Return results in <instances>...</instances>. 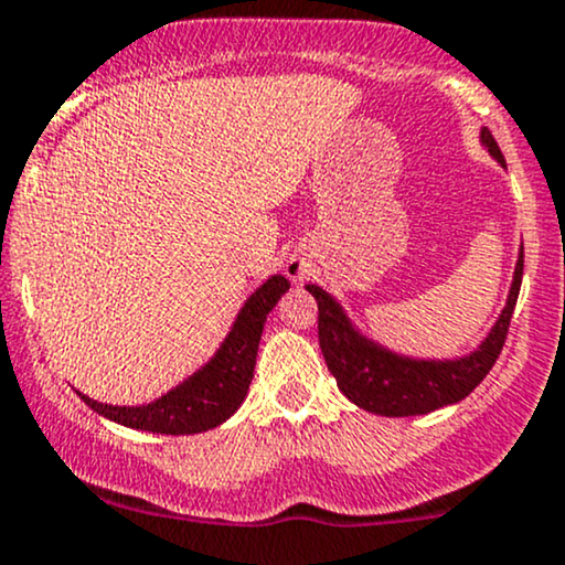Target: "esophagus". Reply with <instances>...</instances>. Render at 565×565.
Returning <instances> with one entry per match:
<instances>
[{
	"label": "esophagus",
	"instance_id": "34e87169",
	"mask_svg": "<svg viewBox=\"0 0 565 565\" xmlns=\"http://www.w3.org/2000/svg\"><path fill=\"white\" fill-rule=\"evenodd\" d=\"M305 274H308V265H305L302 260H291L289 263V276L295 278V281H300V278H305Z\"/></svg>",
	"mask_w": 565,
	"mask_h": 565
}]
</instances>
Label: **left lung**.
I'll use <instances>...</instances> for the list:
<instances>
[{
    "mask_svg": "<svg viewBox=\"0 0 565 565\" xmlns=\"http://www.w3.org/2000/svg\"><path fill=\"white\" fill-rule=\"evenodd\" d=\"M481 140L491 157L504 164L502 151L489 129H483ZM521 278L523 252L518 257L508 305H504L494 329L481 342V348L457 361H414L374 345L350 327L348 316L327 291L308 284V291L319 302V345L329 372L337 380V387L355 406L382 414V417H414V414H427L440 406L457 404L476 391L491 372V366L497 364L504 340H508Z\"/></svg>",
    "mask_w": 565,
    "mask_h": 565,
    "instance_id": "1",
    "label": "left lung"
}]
</instances>
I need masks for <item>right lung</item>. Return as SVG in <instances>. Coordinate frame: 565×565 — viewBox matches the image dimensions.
<instances>
[{
  "label": "right lung",
  "mask_w": 565,
  "mask_h": 565,
  "mask_svg": "<svg viewBox=\"0 0 565 565\" xmlns=\"http://www.w3.org/2000/svg\"><path fill=\"white\" fill-rule=\"evenodd\" d=\"M289 289L284 276H270L249 300L244 302L236 323L220 345L217 355L201 372L185 380L174 391L161 395L148 406H111L82 395L93 412L135 430L164 433V436H188L204 433L231 417L242 406L249 382L255 377V359L265 316L274 310L278 297Z\"/></svg>",
  "instance_id": "right-lung-1"
}]
</instances>
